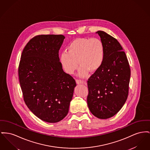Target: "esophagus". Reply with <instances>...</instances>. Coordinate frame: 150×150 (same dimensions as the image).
Listing matches in <instances>:
<instances>
[{
    "label": "esophagus",
    "instance_id": "obj_1",
    "mask_svg": "<svg viewBox=\"0 0 150 150\" xmlns=\"http://www.w3.org/2000/svg\"><path fill=\"white\" fill-rule=\"evenodd\" d=\"M76 83L77 84H83V83H84V81H83V80H82L81 79H77L76 80Z\"/></svg>",
    "mask_w": 150,
    "mask_h": 150
}]
</instances>
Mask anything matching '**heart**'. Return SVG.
<instances>
[{
    "instance_id": "obj_1",
    "label": "heart",
    "mask_w": 150,
    "mask_h": 150,
    "mask_svg": "<svg viewBox=\"0 0 150 150\" xmlns=\"http://www.w3.org/2000/svg\"><path fill=\"white\" fill-rule=\"evenodd\" d=\"M104 58L105 48L100 38H80L69 45L67 52H62L60 62L64 71L70 74L75 72L79 64V74L84 77L88 75L89 70L97 71L103 64Z\"/></svg>"
}]
</instances>
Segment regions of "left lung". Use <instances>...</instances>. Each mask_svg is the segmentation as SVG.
<instances>
[{
	"instance_id": "obj_1",
	"label": "left lung",
	"mask_w": 150,
	"mask_h": 150,
	"mask_svg": "<svg viewBox=\"0 0 150 150\" xmlns=\"http://www.w3.org/2000/svg\"><path fill=\"white\" fill-rule=\"evenodd\" d=\"M105 48L101 66L88 79L87 104L91 112L100 119L116 115L129 94L130 68L122 47L113 37L98 30Z\"/></svg>"
}]
</instances>
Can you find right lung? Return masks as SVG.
<instances>
[{
    "label": "right lung",
    "instance_id": "obj_1",
    "mask_svg": "<svg viewBox=\"0 0 150 150\" xmlns=\"http://www.w3.org/2000/svg\"><path fill=\"white\" fill-rule=\"evenodd\" d=\"M64 38L62 35L34 37L23 50L18 66L25 104L35 116L49 123L67 115L76 86L59 61V50Z\"/></svg>",
    "mask_w": 150,
    "mask_h": 150
}]
</instances>
